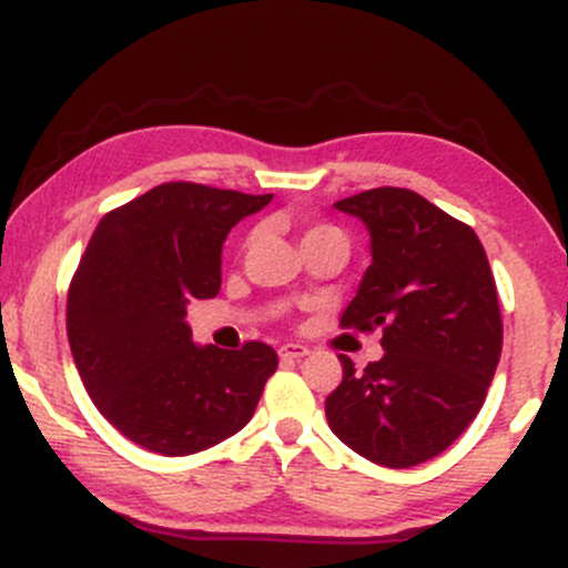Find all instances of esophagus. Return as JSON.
<instances>
[{"mask_svg": "<svg viewBox=\"0 0 568 568\" xmlns=\"http://www.w3.org/2000/svg\"><path fill=\"white\" fill-rule=\"evenodd\" d=\"M306 355H310V349L304 344H285V347H280V361H302Z\"/></svg>", "mask_w": 568, "mask_h": 568, "instance_id": "1", "label": "esophagus"}]
</instances>
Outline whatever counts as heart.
I'll use <instances>...</instances> for the list:
<instances>
[{
	"label": "heart",
	"instance_id": "obj_1",
	"mask_svg": "<svg viewBox=\"0 0 568 568\" xmlns=\"http://www.w3.org/2000/svg\"><path fill=\"white\" fill-rule=\"evenodd\" d=\"M317 240H342V243H347V237H344V232L336 230V226H331V224L310 226V230L304 232V245L317 243Z\"/></svg>",
	"mask_w": 568,
	"mask_h": 568
}]
</instances>
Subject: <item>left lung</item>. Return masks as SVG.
Returning <instances> with one entry per match:
<instances>
[{
	"mask_svg": "<svg viewBox=\"0 0 568 568\" xmlns=\"http://www.w3.org/2000/svg\"><path fill=\"white\" fill-rule=\"evenodd\" d=\"M371 234V264L344 328H382L384 355L325 397L328 427L374 465H422L470 427L501 352L491 266L478 234L410 189L334 202Z\"/></svg>",
	"mask_w": 568,
	"mask_h": 568,
	"instance_id": "8db88e82",
	"label": "left lung"
}]
</instances>
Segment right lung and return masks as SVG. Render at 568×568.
<instances>
[{
	"mask_svg": "<svg viewBox=\"0 0 568 568\" xmlns=\"http://www.w3.org/2000/svg\"><path fill=\"white\" fill-rule=\"evenodd\" d=\"M189 181L149 189L95 226L69 288L67 331L84 389L149 452H205L243 429L277 352L192 342L186 306L221 288V247L237 221L270 205Z\"/></svg>",
	"mask_w": 568,
	"mask_h": 568,
	"instance_id": "add662e5",
	"label": "right lung"
}]
</instances>
